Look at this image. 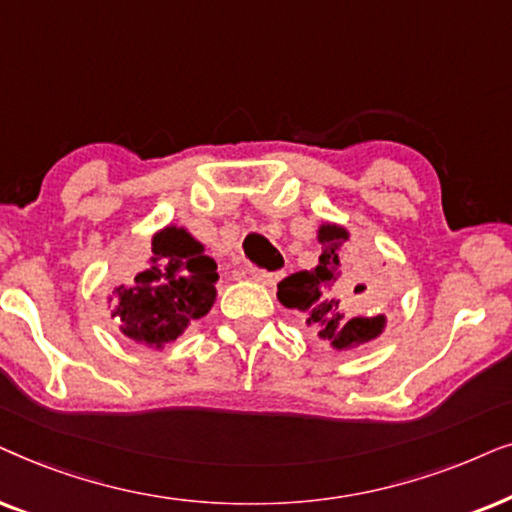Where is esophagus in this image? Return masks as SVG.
<instances>
[{
  "label": "esophagus",
  "mask_w": 512,
  "mask_h": 512,
  "mask_svg": "<svg viewBox=\"0 0 512 512\" xmlns=\"http://www.w3.org/2000/svg\"><path fill=\"white\" fill-rule=\"evenodd\" d=\"M245 274H248L252 281H257V283H264V285H271V283H276L278 278V274H269V271H260V269H245Z\"/></svg>",
  "instance_id": "esophagus-1"
}]
</instances>
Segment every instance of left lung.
<instances>
[{"label": "left lung", "instance_id": "8db88e82", "mask_svg": "<svg viewBox=\"0 0 512 512\" xmlns=\"http://www.w3.org/2000/svg\"><path fill=\"white\" fill-rule=\"evenodd\" d=\"M349 234L335 224L320 227L318 264L311 271H297L278 283V299L288 309L304 316L306 325L335 349L370 342L384 330V316H363L360 309L370 299V285L363 281V269L342 264V243Z\"/></svg>", "mask_w": 512, "mask_h": 512}]
</instances>
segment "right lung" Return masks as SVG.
<instances>
[{
    "label": "right lung",
    "instance_id": "obj_1",
    "mask_svg": "<svg viewBox=\"0 0 512 512\" xmlns=\"http://www.w3.org/2000/svg\"><path fill=\"white\" fill-rule=\"evenodd\" d=\"M217 264L185 229L166 227L152 238L133 281L114 288V316L135 342L161 349L210 311L215 302Z\"/></svg>",
    "mask_w": 512,
    "mask_h": 512
}]
</instances>
